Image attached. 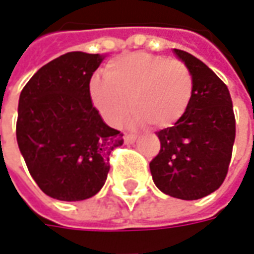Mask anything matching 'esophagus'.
I'll use <instances>...</instances> for the list:
<instances>
[{
    "instance_id": "esophagus-1",
    "label": "esophagus",
    "mask_w": 254,
    "mask_h": 254,
    "mask_svg": "<svg viewBox=\"0 0 254 254\" xmlns=\"http://www.w3.org/2000/svg\"><path fill=\"white\" fill-rule=\"evenodd\" d=\"M124 140H125V143H127V144H130V143H134V141L137 140V136H136V134H125V136H124Z\"/></svg>"
}]
</instances>
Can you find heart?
Returning <instances> with one entry per match:
<instances>
[{
  "label": "heart",
  "mask_w": 254,
  "mask_h": 254,
  "mask_svg": "<svg viewBox=\"0 0 254 254\" xmlns=\"http://www.w3.org/2000/svg\"><path fill=\"white\" fill-rule=\"evenodd\" d=\"M104 75L105 79H91L89 94L105 122L113 127L120 125L130 105L133 110L127 120L130 127L149 122L165 129L185 115L192 101L193 75L179 60L130 53L110 62Z\"/></svg>",
  "instance_id": "1"
}]
</instances>
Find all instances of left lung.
<instances>
[{"instance_id": "8db88e82", "label": "left lung", "mask_w": 254, "mask_h": 254, "mask_svg": "<svg viewBox=\"0 0 254 254\" xmlns=\"http://www.w3.org/2000/svg\"><path fill=\"white\" fill-rule=\"evenodd\" d=\"M194 80L186 114L157 132L161 150L150 163L156 186L171 197L197 200L215 192L228 172L235 141V115L228 87L206 64L172 50Z\"/></svg>"}]
</instances>
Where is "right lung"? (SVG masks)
<instances>
[{
  "instance_id": "obj_1",
  "label": "right lung",
  "mask_w": 254,
  "mask_h": 254,
  "mask_svg": "<svg viewBox=\"0 0 254 254\" xmlns=\"http://www.w3.org/2000/svg\"><path fill=\"white\" fill-rule=\"evenodd\" d=\"M105 55L72 51L40 68L20 93L16 140L43 192L62 201L93 197L104 186L110 154L124 144L93 107L89 84Z\"/></svg>"
}]
</instances>
